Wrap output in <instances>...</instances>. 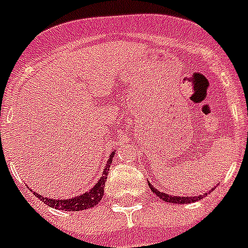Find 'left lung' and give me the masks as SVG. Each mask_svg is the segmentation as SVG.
I'll return each instance as SVG.
<instances>
[{"label":"left lung","mask_w":248,"mask_h":248,"mask_svg":"<svg viewBox=\"0 0 248 248\" xmlns=\"http://www.w3.org/2000/svg\"><path fill=\"white\" fill-rule=\"evenodd\" d=\"M148 184L151 186V190L155 193V196L158 197L159 200L165 201V202H170V203H177V204H183V203H192V202H196V201L202 200L204 196H207V193H203V196H196V197H177V196H170L167 193L159 192L158 189H155L153 185H151V183L148 181ZM214 190V189H211Z\"/></svg>","instance_id":"left-lung-1"}]
</instances>
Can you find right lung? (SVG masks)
Listing matches in <instances>:
<instances>
[{"mask_svg":"<svg viewBox=\"0 0 248 248\" xmlns=\"http://www.w3.org/2000/svg\"><path fill=\"white\" fill-rule=\"evenodd\" d=\"M116 155L114 152L110 153V157H109L108 162L105 163L104 166V172L101 173L99 181L93 185V188L90 189L89 192L83 193L81 196L73 197V198H69V200H52V198L42 197L41 194H38V193L36 192L33 193V194H36L37 198H40L45 204H47V206H50V207L52 208H56V210H63V211H79V210H86V208L93 207V206H96L97 203H100L101 198H103L105 181H107L109 167H110V163H112L113 155Z\"/></svg>","mask_w":248,"mask_h":248,"instance_id":"1","label":"right lung"}]
</instances>
